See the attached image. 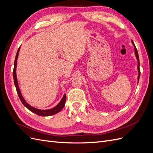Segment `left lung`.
Segmentation results:
<instances>
[{
    "instance_id": "left-lung-1",
    "label": "left lung",
    "mask_w": 153,
    "mask_h": 153,
    "mask_svg": "<svg viewBox=\"0 0 153 153\" xmlns=\"http://www.w3.org/2000/svg\"><path fill=\"white\" fill-rule=\"evenodd\" d=\"M131 42L134 46V48H135V53L136 55V57L137 59V61H138V80H139V78H140V62H139V57H138V52H137V48L135 47V44H134L133 41L131 40Z\"/></svg>"
}]
</instances>
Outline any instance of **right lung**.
<instances>
[{
	"label": "right lung",
	"mask_w": 153,
	"mask_h": 153,
	"mask_svg": "<svg viewBox=\"0 0 153 153\" xmlns=\"http://www.w3.org/2000/svg\"><path fill=\"white\" fill-rule=\"evenodd\" d=\"M20 47H19V48H18L16 55V57H15V63H14V69H13V75L14 83H15L17 93H18V96H19V98H20V101H22V103L25 106V107H27L30 111H31L32 112L38 115H39V116H50V115H54L55 114L59 112L60 111H61L63 108L64 105H65L66 100V94L64 95L62 99L61 100V101H60L59 103L56 106H55L54 108H53L52 109H49V110H39V109H37V108L32 107V106H31L30 105H29L28 103H27L25 101V100L24 99V98H23V96L21 94V92L19 89V87H18V81H17L16 74L17 59H18V53H19V51H20Z\"/></svg>",
	"instance_id": "1"
}]
</instances>
